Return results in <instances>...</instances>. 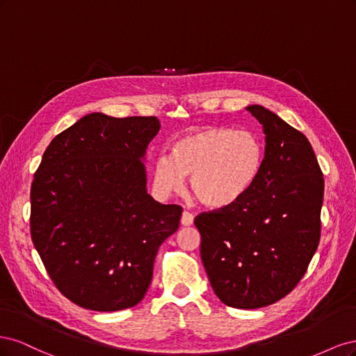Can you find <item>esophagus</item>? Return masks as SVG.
<instances>
[{
    "label": "esophagus",
    "instance_id": "obj_1",
    "mask_svg": "<svg viewBox=\"0 0 356 356\" xmlns=\"http://www.w3.org/2000/svg\"><path fill=\"white\" fill-rule=\"evenodd\" d=\"M193 221H195V217H193L190 212H187V211L182 212V217H181V224L182 225H186V227H188V225L193 224Z\"/></svg>",
    "mask_w": 356,
    "mask_h": 356
}]
</instances>
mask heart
Here are the masks:
<instances>
[{
  "mask_svg": "<svg viewBox=\"0 0 356 356\" xmlns=\"http://www.w3.org/2000/svg\"><path fill=\"white\" fill-rule=\"evenodd\" d=\"M264 148L250 131L207 126L177 139L170 156L153 165L157 195H178L190 177L191 193L204 207L227 208L248 195L260 177Z\"/></svg>",
  "mask_w": 356,
  "mask_h": 356,
  "instance_id": "heart-1",
  "label": "heart"
}]
</instances>
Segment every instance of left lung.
Segmentation results:
<instances>
[{
	"label": "left lung",
	"mask_w": 356,
	"mask_h": 356,
	"mask_svg": "<svg viewBox=\"0 0 356 356\" xmlns=\"http://www.w3.org/2000/svg\"><path fill=\"white\" fill-rule=\"evenodd\" d=\"M266 135L260 177L232 207L202 212L200 257L224 305L258 309L284 298L307 270L321 236L324 178L307 138L261 105H248Z\"/></svg>",
	"instance_id": "left-lung-1"
}]
</instances>
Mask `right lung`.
I'll list each match as a JSON object with an SVG mask.
<instances>
[{
    "mask_svg": "<svg viewBox=\"0 0 356 356\" xmlns=\"http://www.w3.org/2000/svg\"><path fill=\"white\" fill-rule=\"evenodd\" d=\"M157 117H81L42 154L31 187V238L53 284L80 307L141 301L159 246L182 208L147 193L145 153Z\"/></svg>",
    "mask_w": 356,
    "mask_h": 356,
    "instance_id": "obj_1",
    "label": "right lung"
}]
</instances>
